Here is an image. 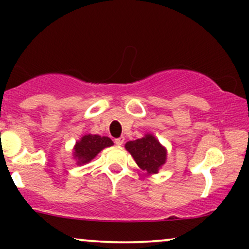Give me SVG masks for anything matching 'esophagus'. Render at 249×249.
<instances>
[{"label": "esophagus", "mask_w": 249, "mask_h": 249, "mask_svg": "<svg viewBox=\"0 0 249 249\" xmlns=\"http://www.w3.org/2000/svg\"><path fill=\"white\" fill-rule=\"evenodd\" d=\"M124 141H125L124 137H119V138L115 139V144L118 145V146H121V145H123V142H124Z\"/></svg>", "instance_id": "1"}]
</instances>
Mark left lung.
Instances as JSON below:
<instances>
[{
  "label": "left lung",
  "mask_w": 249,
  "mask_h": 249,
  "mask_svg": "<svg viewBox=\"0 0 249 249\" xmlns=\"http://www.w3.org/2000/svg\"><path fill=\"white\" fill-rule=\"evenodd\" d=\"M125 148L133 157L137 165L147 174L158 173L159 168L166 162V148L153 134L147 133L141 139L127 142Z\"/></svg>",
  "instance_id": "1"
}]
</instances>
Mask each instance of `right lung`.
<instances>
[{"mask_svg":"<svg viewBox=\"0 0 249 249\" xmlns=\"http://www.w3.org/2000/svg\"><path fill=\"white\" fill-rule=\"evenodd\" d=\"M113 142L108 137H102L98 134H85L81 141L76 142L73 148V158L77 165L87 164L91 161L103 148L112 146Z\"/></svg>","mask_w":249,"mask_h":249,"instance_id":"add662e5","label":"right lung"}]
</instances>
